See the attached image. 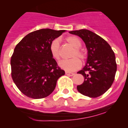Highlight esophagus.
<instances>
[{
	"mask_svg": "<svg viewBox=\"0 0 128 128\" xmlns=\"http://www.w3.org/2000/svg\"><path fill=\"white\" fill-rule=\"evenodd\" d=\"M65 74L68 76H74V73H72V72H65Z\"/></svg>",
	"mask_w": 128,
	"mask_h": 128,
	"instance_id": "esophagus-1",
	"label": "esophagus"
}]
</instances>
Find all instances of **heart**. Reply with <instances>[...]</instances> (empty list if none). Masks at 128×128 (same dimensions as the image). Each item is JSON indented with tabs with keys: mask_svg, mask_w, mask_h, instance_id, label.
<instances>
[{
	"mask_svg": "<svg viewBox=\"0 0 128 128\" xmlns=\"http://www.w3.org/2000/svg\"><path fill=\"white\" fill-rule=\"evenodd\" d=\"M66 41L74 48L70 54V57L73 58L66 60L62 61L59 63V65L61 68L67 72H72L79 69L81 66V61L75 56H78L81 60H84L85 59V54L80 48L82 44L78 37L75 36H70L66 38ZM49 50L53 58L57 61L60 60V47L58 40L55 39L52 41L49 47Z\"/></svg>",
	"mask_w": 128,
	"mask_h": 128,
	"instance_id": "heart-1",
	"label": "heart"
}]
</instances>
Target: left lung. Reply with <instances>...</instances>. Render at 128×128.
I'll return each instance as SVG.
<instances>
[{"instance_id":"left-lung-1","label":"left lung","mask_w":128,"mask_h":128,"mask_svg":"<svg viewBox=\"0 0 128 128\" xmlns=\"http://www.w3.org/2000/svg\"><path fill=\"white\" fill-rule=\"evenodd\" d=\"M84 41L88 50L85 66L78 74L84 78V82L77 86L78 92L89 98H98L112 85L117 71L114 52L108 42L99 35L87 29L69 31Z\"/></svg>"}]
</instances>
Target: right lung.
I'll return each mask as SVG.
<instances>
[{
    "label": "right lung",
    "instance_id": "obj_1",
    "mask_svg": "<svg viewBox=\"0 0 128 128\" xmlns=\"http://www.w3.org/2000/svg\"><path fill=\"white\" fill-rule=\"evenodd\" d=\"M65 31L35 30L16 46L11 58V77L25 96L32 99L46 98L54 91L58 78L65 74L49 50L52 41Z\"/></svg>",
    "mask_w": 128,
    "mask_h": 128
}]
</instances>
